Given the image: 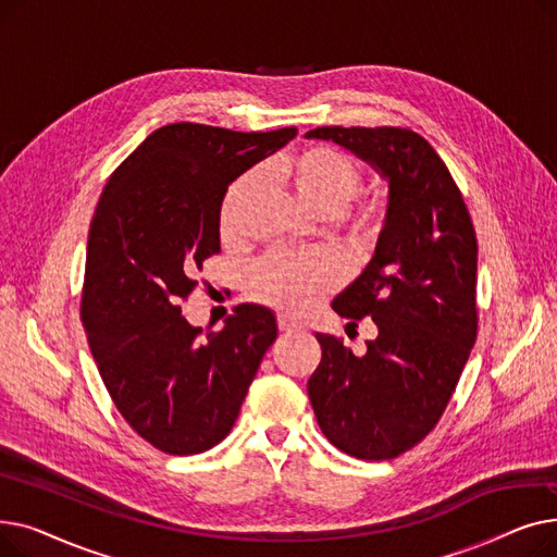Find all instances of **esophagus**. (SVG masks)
<instances>
[{
  "mask_svg": "<svg viewBox=\"0 0 557 557\" xmlns=\"http://www.w3.org/2000/svg\"><path fill=\"white\" fill-rule=\"evenodd\" d=\"M277 325H280V330L282 332H300L302 330V325H298L296 323V320L294 318H290V315H277Z\"/></svg>",
  "mask_w": 557,
  "mask_h": 557,
  "instance_id": "34e87169",
  "label": "esophagus"
}]
</instances>
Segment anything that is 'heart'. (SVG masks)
I'll return each instance as SVG.
<instances>
[{"label":"heart","mask_w":557,"mask_h":557,"mask_svg":"<svg viewBox=\"0 0 557 557\" xmlns=\"http://www.w3.org/2000/svg\"><path fill=\"white\" fill-rule=\"evenodd\" d=\"M280 181L320 216H338L357 237H372L382 210L374 200L347 210L361 185V169L347 153L327 144H311L284 160L277 169ZM261 187L259 171L244 173L234 181L221 202L219 230L225 242L242 237L244 216ZM338 282V267L330 255H284L261 259L250 273L252 298L277 309L302 313L311 309Z\"/></svg>","instance_id":"1"}]
</instances>
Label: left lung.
<instances>
[{"label": "left lung", "mask_w": 557, "mask_h": 557, "mask_svg": "<svg viewBox=\"0 0 557 557\" xmlns=\"http://www.w3.org/2000/svg\"><path fill=\"white\" fill-rule=\"evenodd\" d=\"M388 183L382 232L363 273L334 298L347 325L372 318L366 355L315 334L323 359L307 393L327 441L363 460L418 445L441 420L476 341V234L449 169L406 128L323 126Z\"/></svg>", "instance_id": "left-lung-1"}]
</instances>
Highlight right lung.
I'll return each instance as SVG.
<instances>
[{"mask_svg": "<svg viewBox=\"0 0 557 557\" xmlns=\"http://www.w3.org/2000/svg\"><path fill=\"white\" fill-rule=\"evenodd\" d=\"M296 133L169 124L116 166L99 198L81 318L114 406L164 454H200L223 441L277 338L267 307L242 305L221 332H202L181 302L202 261L221 250L227 187Z\"/></svg>", "mask_w": 557, "mask_h": 557, "instance_id": "add662e5", "label": "right lung"}]
</instances>
